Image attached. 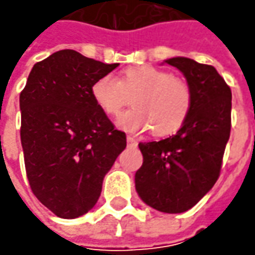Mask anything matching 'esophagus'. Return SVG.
I'll return each instance as SVG.
<instances>
[{
  "mask_svg": "<svg viewBox=\"0 0 255 255\" xmlns=\"http://www.w3.org/2000/svg\"><path fill=\"white\" fill-rule=\"evenodd\" d=\"M126 139H128V144H129V146H136V144H137V140H136L133 136H129V134H128Z\"/></svg>",
  "mask_w": 255,
  "mask_h": 255,
  "instance_id": "obj_1",
  "label": "esophagus"
}]
</instances>
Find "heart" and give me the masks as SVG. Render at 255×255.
I'll return each mask as SVG.
<instances>
[{"instance_id":"obj_1","label":"heart","mask_w":255,"mask_h":255,"mask_svg":"<svg viewBox=\"0 0 255 255\" xmlns=\"http://www.w3.org/2000/svg\"><path fill=\"white\" fill-rule=\"evenodd\" d=\"M96 106L108 116H118L130 102L132 109L122 113L119 126L140 132L152 128L157 136L176 132L191 109V89L179 76L152 65L123 69L121 78L102 75L91 86Z\"/></svg>"}]
</instances>
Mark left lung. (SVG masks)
Returning <instances> with one entry per match:
<instances>
[{
    "mask_svg": "<svg viewBox=\"0 0 255 255\" xmlns=\"http://www.w3.org/2000/svg\"><path fill=\"white\" fill-rule=\"evenodd\" d=\"M191 89V109L176 134L139 143L143 164L136 190L147 206L163 213H183L197 204L220 176L231 130V89L211 65L170 58Z\"/></svg>",
    "mask_w": 255,
    "mask_h": 255,
    "instance_id": "left-lung-1",
    "label": "left lung"
}]
</instances>
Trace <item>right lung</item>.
Segmentation results:
<instances>
[{
  "instance_id": "1",
  "label": "right lung",
  "mask_w": 255,
  "mask_h": 255,
  "mask_svg": "<svg viewBox=\"0 0 255 255\" xmlns=\"http://www.w3.org/2000/svg\"><path fill=\"white\" fill-rule=\"evenodd\" d=\"M118 66L62 49L34 65L19 95L26 177L35 197L61 219L92 209L126 147L125 132L91 95L95 79Z\"/></svg>"
}]
</instances>
